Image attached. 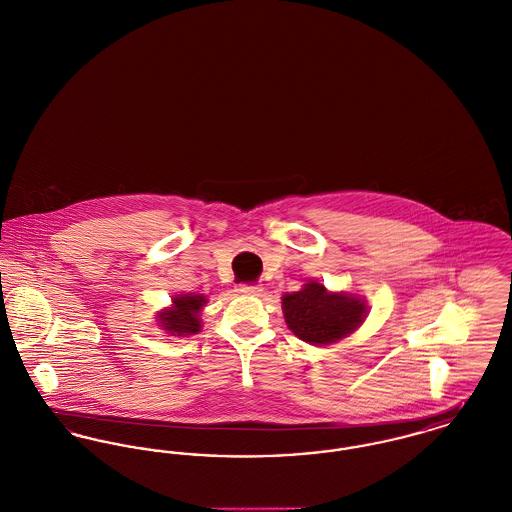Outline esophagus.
I'll return each instance as SVG.
<instances>
[{
  "label": "esophagus",
  "instance_id": "esophagus-1",
  "mask_svg": "<svg viewBox=\"0 0 512 512\" xmlns=\"http://www.w3.org/2000/svg\"><path fill=\"white\" fill-rule=\"evenodd\" d=\"M236 292H238V294H243V296H259V294L263 292V284H257V282H251V284H240V286L236 288Z\"/></svg>",
  "mask_w": 512,
  "mask_h": 512
}]
</instances>
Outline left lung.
I'll return each mask as SVG.
<instances>
[{"label": "left lung", "instance_id": "1", "mask_svg": "<svg viewBox=\"0 0 512 512\" xmlns=\"http://www.w3.org/2000/svg\"><path fill=\"white\" fill-rule=\"evenodd\" d=\"M282 309L290 331L303 342L325 346L356 331L365 317V303L346 294H329L323 284L311 282L286 294Z\"/></svg>", "mask_w": 512, "mask_h": 512}]
</instances>
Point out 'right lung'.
<instances>
[{"label":"right lung","mask_w":512,"mask_h":512,"mask_svg":"<svg viewBox=\"0 0 512 512\" xmlns=\"http://www.w3.org/2000/svg\"><path fill=\"white\" fill-rule=\"evenodd\" d=\"M205 303L203 296H180L174 300V309L160 315L162 327L172 334H195L201 331L199 311Z\"/></svg>","instance_id":"add662e5"}]
</instances>
